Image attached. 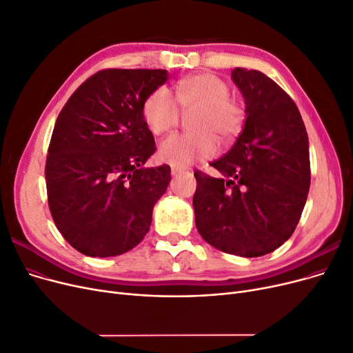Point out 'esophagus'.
<instances>
[{
    "label": "esophagus",
    "mask_w": 353,
    "mask_h": 353,
    "mask_svg": "<svg viewBox=\"0 0 353 353\" xmlns=\"http://www.w3.org/2000/svg\"><path fill=\"white\" fill-rule=\"evenodd\" d=\"M182 172H183V170H181V168H176V166H172V168H171V174H172L174 176L181 175Z\"/></svg>",
    "instance_id": "34e87169"
}]
</instances>
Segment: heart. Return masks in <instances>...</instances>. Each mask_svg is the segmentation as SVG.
<instances>
[{
  "instance_id": "obj_1",
  "label": "heart",
  "mask_w": 353,
  "mask_h": 353,
  "mask_svg": "<svg viewBox=\"0 0 353 353\" xmlns=\"http://www.w3.org/2000/svg\"><path fill=\"white\" fill-rule=\"evenodd\" d=\"M176 100L183 112L196 110L191 122L192 133L166 138L159 146V158L176 168H187L216 154L218 143H230L237 138L244 122V109L230 97L225 80L211 73L182 79L175 86ZM146 126L154 135L172 130L179 122V109L172 93L158 88L142 105Z\"/></svg>"
}]
</instances>
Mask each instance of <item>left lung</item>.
Returning a JSON list of instances; mask_svg holds the SVG:
<instances>
[{"instance_id": "1", "label": "left lung", "mask_w": 353, "mask_h": 353, "mask_svg": "<svg viewBox=\"0 0 353 353\" xmlns=\"http://www.w3.org/2000/svg\"><path fill=\"white\" fill-rule=\"evenodd\" d=\"M231 79L245 103V123L228 152L195 172V225L228 254L260 257L288 241L310 187L309 138L292 97L259 70L237 67Z\"/></svg>"}]
</instances>
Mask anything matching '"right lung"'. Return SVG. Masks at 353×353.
<instances>
[{
  "label": "right lung",
  "instance_id": "1",
  "mask_svg": "<svg viewBox=\"0 0 353 353\" xmlns=\"http://www.w3.org/2000/svg\"><path fill=\"white\" fill-rule=\"evenodd\" d=\"M168 76L102 70L79 86L57 117L46 161L48 207L61 236L81 254L121 256L149 231L171 168H143L157 145L142 105Z\"/></svg>",
  "mask_w": 353,
  "mask_h": 353
}]
</instances>
